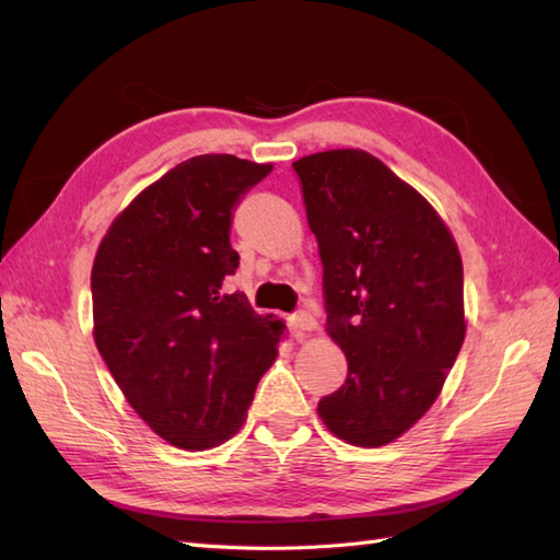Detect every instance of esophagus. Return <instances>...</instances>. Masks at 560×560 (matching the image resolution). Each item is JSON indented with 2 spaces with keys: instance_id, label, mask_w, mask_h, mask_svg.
Instances as JSON below:
<instances>
[{
  "instance_id": "34e87169",
  "label": "esophagus",
  "mask_w": 560,
  "mask_h": 560,
  "mask_svg": "<svg viewBox=\"0 0 560 560\" xmlns=\"http://www.w3.org/2000/svg\"><path fill=\"white\" fill-rule=\"evenodd\" d=\"M289 325H291V329H295V331H313V329H317V319L313 317V313H307V311H301V313H295V315H291L289 317Z\"/></svg>"
}]
</instances>
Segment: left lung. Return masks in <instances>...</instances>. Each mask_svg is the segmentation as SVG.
I'll use <instances>...</instances> for the list:
<instances>
[{
  "label": "left lung",
  "instance_id": "obj_1",
  "mask_svg": "<svg viewBox=\"0 0 560 560\" xmlns=\"http://www.w3.org/2000/svg\"><path fill=\"white\" fill-rule=\"evenodd\" d=\"M323 259L327 335L349 375L317 413L343 443L380 447L433 407L457 361L464 273L438 211L361 149L293 163Z\"/></svg>",
  "mask_w": 560,
  "mask_h": 560
}]
</instances>
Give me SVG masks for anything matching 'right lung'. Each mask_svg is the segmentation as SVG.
<instances>
[{
  "label": "right lung",
  "instance_id": "obj_1",
  "mask_svg": "<svg viewBox=\"0 0 560 560\" xmlns=\"http://www.w3.org/2000/svg\"><path fill=\"white\" fill-rule=\"evenodd\" d=\"M269 173L231 153L177 163L110 223L93 259L96 347L129 407L175 447L233 438L277 361L281 319L223 291L241 261L233 209Z\"/></svg>",
  "mask_w": 560,
  "mask_h": 560
}]
</instances>
